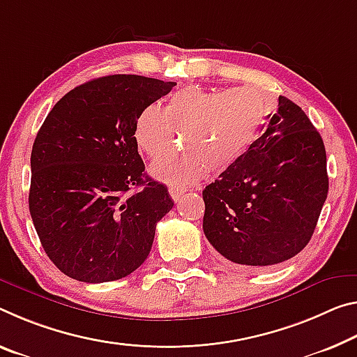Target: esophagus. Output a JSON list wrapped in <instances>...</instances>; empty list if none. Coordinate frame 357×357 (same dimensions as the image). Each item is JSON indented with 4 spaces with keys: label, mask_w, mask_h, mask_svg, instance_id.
<instances>
[{
    "label": "esophagus",
    "mask_w": 357,
    "mask_h": 357,
    "mask_svg": "<svg viewBox=\"0 0 357 357\" xmlns=\"http://www.w3.org/2000/svg\"><path fill=\"white\" fill-rule=\"evenodd\" d=\"M168 192H169V195H172V199L174 202H178L181 199V195L185 192V188H179V185H169Z\"/></svg>",
    "instance_id": "esophagus-1"
}]
</instances>
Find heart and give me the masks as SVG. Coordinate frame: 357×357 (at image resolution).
Masks as SVG:
<instances>
[{
    "label": "heart",
    "mask_w": 357,
    "mask_h": 357,
    "mask_svg": "<svg viewBox=\"0 0 357 357\" xmlns=\"http://www.w3.org/2000/svg\"><path fill=\"white\" fill-rule=\"evenodd\" d=\"M273 103L254 87L203 90L185 87L168 98L165 109L151 103L135 122L141 152L157 158L172 149L178 132L183 149L158 158L151 167L157 179L189 184L209 173L229 169L246 154L267 122Z\"/></svg>",
    "instance_id": "obj_1"
}]
</instances>
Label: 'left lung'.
Returning a JSON list of instances; mask_svg holds the SVG:
<instances>
[{
    "label": "left lung",
    "mask_w": 357,
    "mask_h": 357,
    "mask_svg": "<svg viewBox=\"0 0 357 357\" xmlns=\"http://www.w3.org/2000/svg\"><path fill=\"white\" fill-rule=\"evenodd\" d=\"M327 192L321 135L301 106L280 97L262 137L203 190V231L230 262L281 264L308 245Z\"/></svg>",
    "instance_id": "8db88e82"
}]
</instances>
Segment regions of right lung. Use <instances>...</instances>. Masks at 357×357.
Segmentation results:
<instances>
[{
    "mask_svg": "<svg viewBox=\"0 0 357 357\" xmlns=\"http://www.w3.org/2000/svg\"><path fill=\"white\" fill-rule=\"evenodd\" d=\"M174 86L135 75L92 79L68 92L39 128L30 214L44 251L70 278L116 281L148 259L155 225L174 203L165 185L144 176L135 122Z\"/></svg>",
    "mask_w": 357,
    "mask_h": 357,
    "instance_id": "right-lung-1",
    "label": "right lung"
}]
</instances>
